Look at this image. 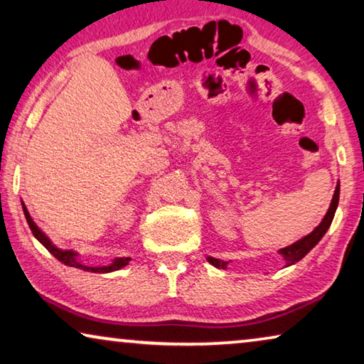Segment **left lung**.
<instances>
[{"label":"left lung","instance_id":"obj_1","mask_svg":"<svg viewBox=\"0 0 364 364\" xmlns=\"http://www.w3.org/2000/svg\"><path fill=\"white\" fill-rule=\"evenodd\" d=\"M338 193H341V184H337V188L334 191V196H332V200H331V205H329L328 213L324 215L323 221L315 228V230H313L310 234H308V236L301 237L300 241L294 242L292 245H287V247L279 250V254L284 257V260H286V267H291V264L301 260V258H304L308 254V252H310L319 241H321V237L324 236L326 231L329 230V226L332 223V218H334V213L337 210ZM207 260L210 262L213 267L223 268V269L226 268V264H228L226 262H221V260H218V258H213V257H208Z\"/></svg>","mask_w":364,"mask_h":364}]
</instances>
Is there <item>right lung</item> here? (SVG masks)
<instances>
[{"mask_svg": "<svg viewBox=\"0 0 364 364\" xmlns=\"http://www.w3.org/2000/svg\"><path fill=\"white\" fill-rule=\"evenodd\" d=\"M23 213H26V218H27V223H28V226H30V230H32V232H33V236L38 239V241L45 245V247L51 252V254L58 258L59 262H63L64 264H67V267H73V268H80V269H83V271H91V273H110V271H117V269H120V268H123V267H127L128 264V262L132 260L130 257H122V258H115V260L110 263V264H107V267H86V264H83V263H80L78 260H77V252H73V250H63V249H59V247H56V245H54L51 241H49V239L45 236V232H43L38 226H36L35 223H33V220H32V217H30L28 215V212H27V208L23 207Z\"/></svg>", "mask_w": 364, "mask_h": 364, "instance_id": "add662e5", "label": "right lung"}]
</instances>
